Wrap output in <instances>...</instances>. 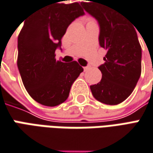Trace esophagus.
I'll use <instances>...</instances> for the list:
<instances>
[{
	"mask_svg": "<svg viewBox=\"0 0 153 153\" xmlns=\"http://www.w3.org/2000/svg\"><path fill=\"white\" fill-rule=\"evenodd\" d=\"M88 69H90L89 66H87V67H84V70H85V71H86V70H88Z\"/></svg>",
	"mask_w": 153,
	"mask_h": 153,
	"instance_id": "1",
	"label": "esophagus"
}]
</instances>
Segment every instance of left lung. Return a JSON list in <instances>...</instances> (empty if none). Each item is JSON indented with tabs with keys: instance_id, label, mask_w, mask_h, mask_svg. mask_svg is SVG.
Segmentation results:
<instances>
[{
	"instance_id": "8db88e82",
	"label": "left lung",
	"mask_w": 153,
	"mask_h": 153,
	"mask_svg": "<svg viewBox=\"0 0 153 153\" xmlns=\"http://www.w3.org/2000/svg\"><path fill=\"white\" fill-rule=\"evenodd\" d=\"M80 5L97 20L99 44L107 51L98 67L101 81L90 88L101 103L116 105L133 92L141 74V46L134 25L111 0H83Z\"/></svg>"
}]
</instances>
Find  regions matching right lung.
Segmentation results:
<instances>
[{
	"label": "right lung",
	"mask_w": 153,
	"mask_h": 153,
	"mask_svg": "<svg viewBox=\"0 0 153 153\" xmlns=\"http://www.w3.org/2000/svg\"><path fill=\"white\" fill-rule=\"evenodd\" d=\"M84 14L78 2H52L25 19L18 37L17 65L25 89L37 103L53 107L65 102L83 72L75 61H56L55 52L68 25Z\"/></svg>",
	"instance_id": "add662e5"
}]
</instances>
